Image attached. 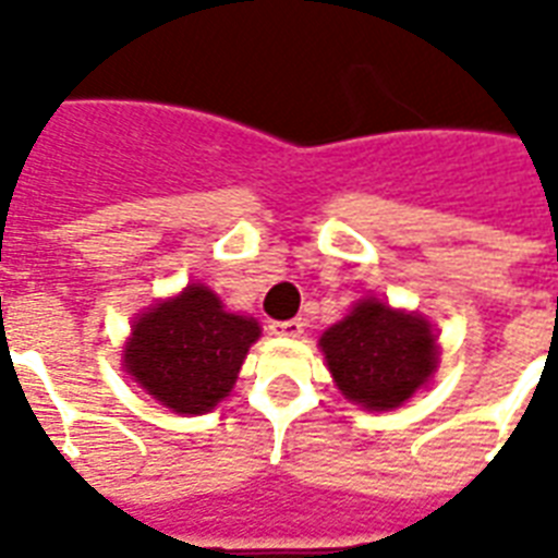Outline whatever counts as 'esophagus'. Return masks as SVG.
Instances as JSON below:
<instances>
[{
	"mask_svg": "<svg viewBox=\"0 0 558 558\" xmlns=\"http://www.w3.org/2000/svg\"><path fill=\"white\" fill-rule=\"evenodd\" d=\"M275 336H287V339H298L304 332V322L301 318H289V322H275L271 324Z\"/></svg>",
	"mask_w": 558,
	"mask_h": 558,
	"instance_id": "obj_1",
	"label": "esophagus"
}]
</instances>
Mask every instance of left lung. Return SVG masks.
Masks as SVG:
<instances>
[{
	"mask_svg": "<svg viewBox=\"0 0 558 558\" xmlns=\"http://www.w3.org/2000/svg\"><path fill=\"white\" fill-rule=\"evenodd\" d=\"M322 350L344 399L393 411L437 371V336L423 315L365 298L322 336Z\"/></svg>",
	"mask_w": 558,
	"mask_h": 558,
	"instance_id": "obj_1",
	"label": "left lung"
}]
</instances>
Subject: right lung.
Segmentation results:
<instances>
[{
	"label": "right lung",
	"instance_id": "1",
	"mask_svg": "<svg viewBox=\"0 0 558 558\" xmlns=\"http://www.w3.org/2000/svg\"><path fill=\"white\" fill-rule=\"evenodd\" d=\"M260 324L228 313L208 287L187 283L133 324L124 367L156 402L177 414H205L231 393Z\"/></svg>",
	"mask_w": 558,
	"mask_h": 558
}]
</instances>
